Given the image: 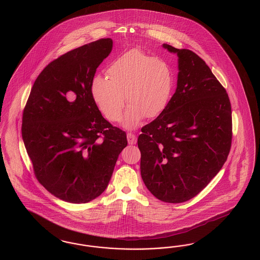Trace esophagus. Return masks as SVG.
<instances>
[{
    "instance_id": "1",
    "label": "esophagus",
    "mask_w": 260,
    "mask_h": 260,
    "mask_svg": "<svg viewBox=\"0 0 260 260\" xmlns=\"http://www.w3.org/2000/svg\"><path fill=\"white\" fill-rule=\"evenodd\" d=\"M126 139H127V143L129 145H134L137 142V137L133 134H126Z\"/></svg>"
}]
</instances>
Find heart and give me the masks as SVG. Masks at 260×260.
<instances>
[{"instance_id":"b5f03b06","label":"heart","mask_w":260,"mask_h":260,"mask_svg":"<svg viewBox=\"0 0 260 260\" xmlns=\"http://www.w3.org/2000/svg\"><path fill=\"white\" fill-rule=\"evenodd\" d=\"M107 77L93 78L92 98L111 122L120 121L126 99L129 106L123 126L127 129L137 127L144 117H158L166 110L173 92V73L170 63L138 48L126 51L110 63Z\"/></svg>"}]
</instances>
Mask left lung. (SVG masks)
<instances>
[{"label": "left lung", "instance_id": "left-lung-1", "mask_svg": "<svg viewBox=\"0 0 260 260\" xmlns=\"http://www.w3.org/2000/svg\"><path fill=\"white\" fill-rule=\"evenodd\" d=\"M178 56L176 90L166 110L138 137L141 176L161 201L197 196L220 171L232 144V108L226 89L199 56L163 44Z\"/></svg>", "mask_w": 260, "mask_h": 260}]
</instances>
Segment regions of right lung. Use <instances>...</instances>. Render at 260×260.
<instances>
[{"label": "right lung", "mask_w": 260, "mask_h": 260, "mask_svg": "<svg viewBox=\"0 0 260 260\" xmlns=\"http://www.w3.org/2000/svg\"><path fill=\"white\" fill-rule=\"evenodd\" d=\"M112 44L97 40L48 63L24 107L22 136L35 176L70 203L102 193L127 145L126 133L103 117L91 95L96 70Z\"/></svg>", "instance_id": "obj_1"}]
</instances>
